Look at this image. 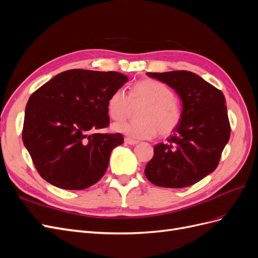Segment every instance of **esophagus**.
<instances>
[{
  "label": "esophagus",
  "instance_id": "esophagus-1",
  "mask_svg": "<svg viewBox=\"0 0 258 258\" xmlns=\"http://www.w3.org/2000/svg\"><path fill=\"white\" fill-rule=\"evenodd\" d=\"M124 142H126V143L129 144V145H136V144L139 143V141H137V140L130 139V138H126V139H124Z\"/></svg>",
  "mask_w": 258,
  "mask_h": 258
}]
</instances>
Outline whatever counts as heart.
I'll return each instance as SVG.
<instances>
[{"label": "heart", "mask_w": 258, "mask_h": 258, "mask_svg": "<svg viewBox=\"0 0 258 258\" xmlns=\"http://www.w3.org/2000/svg\"><path fill=\"white\" fill-rule=\"evenodd\" d=\"M174 92L168 85L160 81L146 79L132 86L130 98L123 89H116L107 99L106 110L113 120L126 117L132 102H143L146 105L141 111L142 120L119 121L112 126L118 132L134 140L152 139L157 134L170 135L181 122L182 112Z\"/></svg>", "instance_id": "1"}]
</instances>
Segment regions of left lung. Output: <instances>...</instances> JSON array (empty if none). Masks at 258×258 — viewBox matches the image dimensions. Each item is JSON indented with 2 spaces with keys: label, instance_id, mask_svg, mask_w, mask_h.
I'll return each instance as SVG.
<instances>
[{
  "label": "left lung",
  "instance_id": "1",
  "mask_svg": "<svg viewBox=\"0 0 258 258\" xmlns=\"http://www.w3.org/2000/svg\"><path fill=\"white\" fill-rule=\"evenodd\" d=\"M172 88L182 101V118L167 143L154 146L145 167L148 181L183 188L212 173L230 137L226 100L221 90L189 71L146 73Z\"/></svg>",
  "mask_w": 258,
  "mask_h": 258
}]
</instances>
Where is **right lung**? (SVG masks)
<instances>
[{
    "label": "right lung",
    "mask_w": 258,
    "mask_h": 258,
    "mask_svg": "<svg viewBox=\"0 0 258 258\" xmlns=\"http://www.w3.org/2000/svg\"><path fill=\"white\" fill-rule=\"evenodd\" d=\"M127 82L118 72L69 70L31 95L22 141L46 182L81 190L104 175L123 137L95 131L108 126L107 99Z\"/></svg>",
    "instance_id": "obj_1"
}]
</instances>
